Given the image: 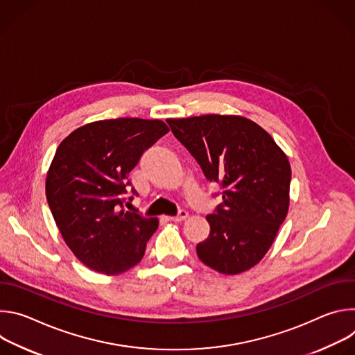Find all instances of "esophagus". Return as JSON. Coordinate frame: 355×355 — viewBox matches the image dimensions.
<instances>
[{"instance_id":"esophagus-1","label":"esophagus","mask_w":355,"mask_h":355,"mask_svg":"<svg viewBox=\"0 0 355 355\" xmlns=\"http://www.w3.org/2000/svg\"><path fill=\"white\" fill-rule=\"evenodd\" d=\"M187 218H188V212L184 211V209H181V211H178V214H177L175 216H170L168 219H170V220H174V222H182V220H185Z\"/></svg>"}]
</instances>
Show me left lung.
<instances>
[{
    "label": "left lung",
    "mask_w": 355,
    "mask_h": 355,
    "mask_svg": "<svg viewBox=\"0 0 355 355\" xmlns=\"http://www.w3.org/2000/svg\"><path fill=\"white\" fill-rule=\"evenodd\" d=\"M167 123L205 178L223 189L222 204L207 216L209 236L196 244L199 260L227 275L254 267L286 218L291 166L284 151L263 128L241 116Z\"/></svg>",
    "instance_id": "obj_1"
}]
</instances>
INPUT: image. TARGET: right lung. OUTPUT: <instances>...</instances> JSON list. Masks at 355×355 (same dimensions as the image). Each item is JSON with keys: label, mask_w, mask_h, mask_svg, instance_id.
Segmentation results:
<instances>
[{"label": "right lung", "mask_w": 355, "mask_h": 355, "mask_svg": "<svg viewBox=\"0 0 355 355\" xmlns=\"http://www.w3.org/2000/svg\"><path fill=\"white\" fill-rule=\"evenodd\" d=\"M167 132L162 121L107 119L78 128L58 147L46 178L47 204L66 244L88 268L115 275L143 259L159 220L125 209L129 187L137 195L128 174Z\"/></svg>", "instance_id": "obj_1"}]
</instances>
